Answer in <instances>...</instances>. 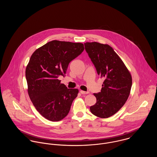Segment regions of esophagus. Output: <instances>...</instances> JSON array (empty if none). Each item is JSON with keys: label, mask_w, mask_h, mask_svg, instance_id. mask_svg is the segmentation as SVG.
Segmentation results:
<instances>
[{"label": "esophagus", "mask_w": 157, "mask_h": 157, "mask_svg": "<svg viewBox=\"0 0 157 157\" xmlns=\"http://www.w3.org/2000/svg\"><path fill=\"white\" fill-rule=\"evenodd\" d=\"M80 92V93H81L82 94H87L89 93V92H85V91L82 90H81Z\"/></svg>", "instance_id": "1"}]
</instances>
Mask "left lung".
Returning a JSON list of instances; mask_svg holds the SVG:
<instances>
[{"mask_svg": "<svg viewBox=\"0 0 157 157\" xmlns=\"http://www.w3.org/2000/svg\"><path fill=\"white\" fill-rule=\"evenodd\" d=\"M85 47L98 75L105 79L101 92L94 94L97 102L90 107V111L100 118L110 117L123 107L129 97L131 74L109 45L94 42L85 43Z\"/></svg>", "mask_w": 157, "mask_h": 157, "instance_id": "8db88e82", "label": "left lung"}]
</instances>
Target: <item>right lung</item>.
Returning a JSON list of instances; mask_svg holds the SVG:
<instances>
[{
	"label": "right lung",
	"mask_w": 157,
	"mask_h": 157,
	"mask_svg": "<svg viewBox=\"0 0 157 157\" xmlns=\"http://www.w3.org/2000/svg\"><path fill=\"white\" fill-rule=\"evenodd\" d=\"M81 43L52 40L36 49L26 67L29 98L44 117L59 121L69 112L78 90L67 89L58 79L66 74L69 63L84 50Z\"/></svg>",
	"instance_id": "obj_1"
}]
</instances>
